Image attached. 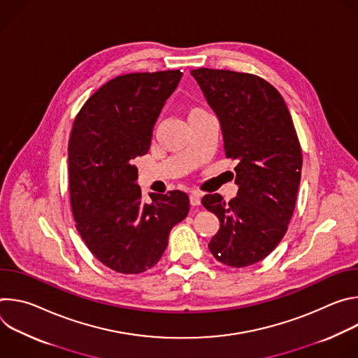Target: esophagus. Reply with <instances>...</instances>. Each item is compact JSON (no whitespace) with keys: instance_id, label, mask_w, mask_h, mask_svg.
<instances>
[{"instance_id":"obj_1","label":"esophagus","mask_w":358,"mask_h":358,"mask_svg":"<svg viewBox=\"0 0 358 358\" xmlns=\"http://www.w3.org/2000/svg\"><path fill=\"white\" fill-rule=\"evenodd\" d=\"M201 196H202V194H201L199 191H192V192L189 194V202H191V206H194V207L199 206V203H201Z\"/></svg>"}]
</instances>
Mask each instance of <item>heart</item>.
<instances>
[{
  "label": "heart",
  "instance_id": "heart-1",
  "mask_svg": "<svg viewBox=\"0 0 358 358\" xmlns=\"http://www.w3.org/2000/svg\"><path fill=\"white\" fill-rule=\"evenodd\" d=\"M195 110H196V109H195Z\"/></svg>",
  "mask_w": 358,
  "mask_h": 358
}]
</instances>
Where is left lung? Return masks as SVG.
<instances>
[{"label": "left lung", "instance_id": "left-lung-1", "mask_svg": "<svg viewBox=\"0 0 358 358\" xmlns=\"http://www.w3.org/2000/svg\"><path fill=\"white\" fill-rule=\"evenodd\" d=\"M191 75L220 119L227 159L238 160V194L202 196L220 220L208 248L232 268L265 259L287 231L301 176V148L280 93L265 79L199 68Z\"/></svg>", "mask_w": 358, "mask_h": 358}]
</instances>
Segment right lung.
<instances>
[{
    "mask_svg": "<svg viewBox=\"0 0 358 358\" xmlns=\"http://www.w3.org/2000/svg\"><path fill=\"white\" fill-rule=\"evenodd\" d=\"M181 76L178 69L117 76L86 100L73 122L68 174L76 229L94 257L119 273L155 266L189 210L188 195L178 189L151 192L152 202L144 203L134 166Z\"/></svg>",
    "mask_w": 358,
    "mask_h": 358,
    "instance_id": "obj_1",
    "label": "right lung"
}]
</instances>
